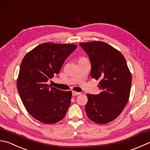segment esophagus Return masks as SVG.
Returning <instances> with one entry per match:
<instances>
[{"mask_svg": "<svg viewBox=\"0 0 150 150\" xmlns=\"http://www.w3.org/2000/svg\"><path fill=\"white\" fill-rule=\"evenodd\" d=\"M72 95H73V96L78 95H80V93H79V92H76V91H72Z\"/></svg>", "mask_w": 150, "mask_h": 150, "instance_id": "esophagus-1", "label": "esophagus"}]
</instances>
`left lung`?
<instances>
[{
	"instance_id": "obj_1",
	"label": "left lung",
	"mask_w": 150,
	"mask_h": 150,
	"mask_svg": "<svg viewBox=\"0 0 150 150\" xmlns=\"http://www.w3.org/2000/svg\"><path fill=\"white\" fill-rule=\"evenodd\" d=\"M89 57L91 76L99 80L98 95L87 94L86 114L98 124L115 120L129 100L132 77L125 57L119 51L103 42L80 43Z\"/></svg>"
}]
</instances>
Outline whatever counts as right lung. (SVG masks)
I'll use <instances>...</instances> for the list:
<instances>
[{
  "instance_id": "add662e5",
  "label": "right lung",
  "mask_w": 150,
  "mask_h": 150,
  "mask_svg": "<svg viewBox=\"0 0 150 150\" xmlns=\"http://www.w3.org/2000/svg\"><path fill=\"white\" fill-rule=\"evenodd\" d=\"M76 44L46 42L38 45L23 59L17 88L27 112L42 123L52 124L63 120L71 103L72 92L47 84L57 74Z\"/></svg>"
}]
</instances>
